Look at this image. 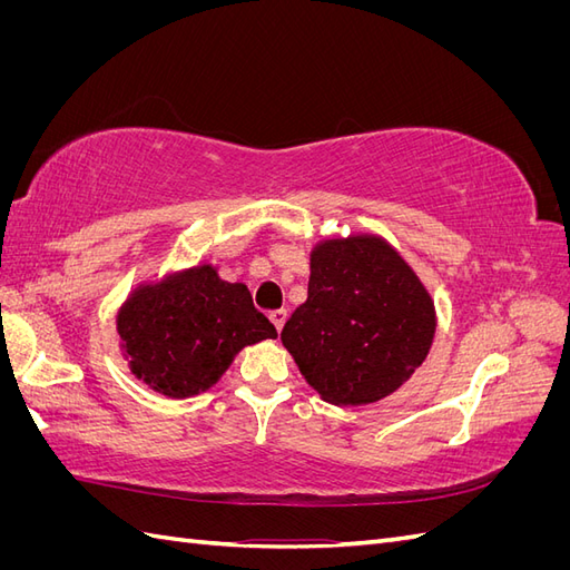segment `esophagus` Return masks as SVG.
<instances>
[{
  "label": "esophagus",
  "mask_w": 570,
  "mask_h": 570,
  "mask_svg": "<svg viewBox=\"0 0 570 570\" xmlns=\"http://www.w3.org/2000/svg\"><path fill=\"white\" fill-rule=\"evenodd\" d=\"M268 318H271V323L275 325V331H283V325H285V321H287V312L285 308H275V312H271L268 314Z\"/></svg>",
  "instance_id": "34e87169"
}]
</instances>
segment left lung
Here are the masks:
<instances>
[{"label": "left lung", "mask_w": 570, "mask_h": 570, "mask_svg": "<svg viewBox=\"0 0 570 570\" xmlns=\"http://www.w3.org/2000/svg\"><path fill=\"white\" fill-rule=\"evenodd\" d=\"M435 325V304L400 252L377 235H350L314 247L308 297L281 340L325 402L361 406L409 381Z\"/></svg>", "instance_id": "8db88e82"}]
</instances>
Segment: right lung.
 <instances>
[{"label": "right lung", "instance_id": "obj_1", "mask_svg": "<svg viewBox=\"0 0 570 570\" xmlns=\"http://www.w3.org/2000/svg\"><path fill=\"white\" fill-rule=\"evenodd\" d=\"M116 331L132 375L174 400L206 392L239 350L278 335L247 285L220 281L209 264L137 287Z\"/></svg>", "mask_w": 570, "mask_h": 570}]
</instances>
